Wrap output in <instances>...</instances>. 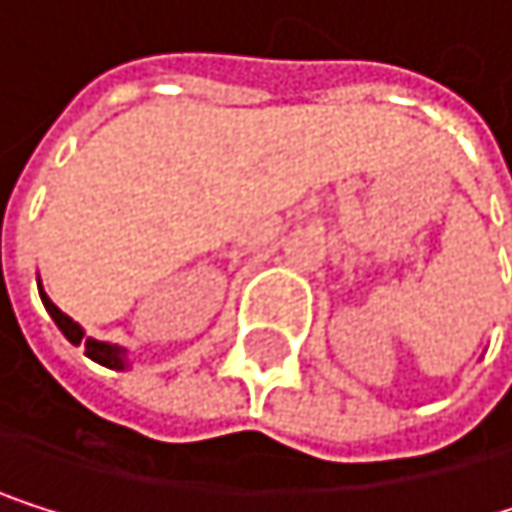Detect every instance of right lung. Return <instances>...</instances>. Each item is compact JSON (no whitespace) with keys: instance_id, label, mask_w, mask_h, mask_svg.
<instances>
[{"instance_id":"1","label":"right lung","mask_w":512,"mask_h":512,"mask_svg":"<svg viewBox=\"0 0 512 512\" xmlns=\"http://www.w3.org/2000/svg\"><path fill=\"white\" fill-rule=\"evenodd\" d=\"M39 294H42V304H45V310L51 313V319L57 322V328L64 331V338L70 341V344H82L85 347V356L88 359H94V362H101V365H107V368H125V350L122 347H116V344H104V341H94V338H85V331L67 316V313H61L54 304H51V298L48 294L39 288Z\"/></svg>"}]
</instances>
